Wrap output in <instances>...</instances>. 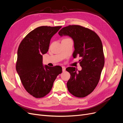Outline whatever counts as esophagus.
Returning <instances> with one entry per match:
<instances>
[{
  "mask_svg": "<svg viewBox=\"0 0 123 123\" xmlns=\"http://www.w3.org/2000/svg\"><path fill=\"white\" fill-rule=\"evenodd\" d=\"M62 71L63 72H64L66 70V67H64V66H62Z\"/></svg>",
  "mask_w": 123,
  "mask_h": 123,
  "instance_id": "obj_1",
  "label": "esophagus"
}]
</instances>
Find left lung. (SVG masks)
Returning <instances> with one entry per match:
<instances>
[{"mask_svg": "<svg viewBox=\"0 0 123 123\" xmlns=\"http://www.w3.org/2000/svg\"><path fill=\"white\" fill-rule=\"evenodd\" d=\"M58 34L61 36L68 35L73 39L75 50L73 56L81 57V71H77L75 67L66 69L71 75L67 84L68 90L76 97L84 98L98 85L105 64L102 41L94 31L79 25L62 28Z\"/></svg>", "mask_w": 123, "mask_h": 123, "instance_id": "left-lung-1", "label": "left lung"}]
</instances>
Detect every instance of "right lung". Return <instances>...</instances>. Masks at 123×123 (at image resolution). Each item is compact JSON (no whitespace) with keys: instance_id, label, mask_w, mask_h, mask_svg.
I'll return each mask as SVG.
<instances>
[{"instance_id":"obj_1","label":"right lung","mask_w":123,"mask_h":123,"mask_svg":"<svg viewBox=\"0 0 123 123\" xmlns=\"http://www.w3.org/2000/svg\"><path fill=\"white\" fill-rule=\"evenodd\" d=\"M62 26H41L26 35L17 51L16 69L25 90L35 98H42L51 90L62 68L43 65V54L49 50L50 40Z\"/></svg>"}]
</instances>
